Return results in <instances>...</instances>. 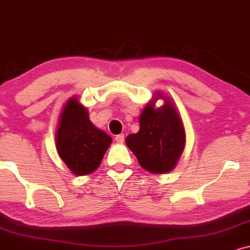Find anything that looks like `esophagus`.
Returning <instances> with one entry per match:
<instances>
[{
	"mask_svg": "<svg viewBox=\"0 0 250 250\" xmlns=\"http://www.w3.org/2000/svg\"><path fill=\"white\" fill-rule=\"evenodd\" d=\"M115 140H116L117 143H123V141H125V135H123V134L116 135Z\"/></svg>",
	"mask_w": 250,
	"mask_h": 250,
	"instance_id": "esophagus-1",
	"label": "esophagus"
}]
</instances>
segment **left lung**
Returning a JSON list of instances; mask_svg holds the SVG:
<instances>
[{"label": "left lung", "mask_w": 250, "mask_h": 250, "mask_svg": "<svg viewBox=\"0 0 250 250\" xmlns=\"http://www.w3.org/2000/svg\"><path fill=\"white\" fill-rule=\"evenodd\" d=\"M158 98L165 104L156 108ZM125 144L144 170L157 174L173 170L185 146L184 125L173 102L156 93L141 113L140 130L128 135Z\"/></svg>", "instance_id": "left-lung-1"}]
</instances>
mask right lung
I'll return each mask as SVG.
<instances>
[{
    "mask_svg": "<svg viewBox=\"0 0 250 250\" xmlns=\"http://www.w3.org/2000/svg\"><path fill=\"white\" fill-rule=\"evenodd\" d=\"M112 137L91 122L88 110L73 96L66 102L56 131L57 151L72 173L86 176L100 165Z\"/></svg>",
    "mask_w": 250,
    "mask_h": 250,
    "instance_id": "add662e5",
    "label": "right lung"
}]
</instances>
